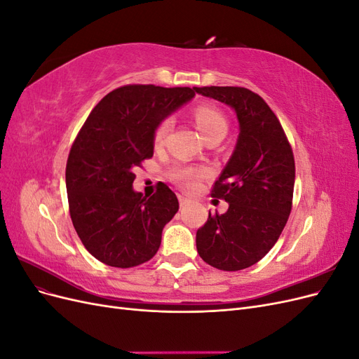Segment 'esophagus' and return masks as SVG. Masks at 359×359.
<instances>
[{"label":"esophagus","mask_w":359,"mask_h":359,"mask_svg":"<svg viewBox=\"0 0 359 359\" xmlns=\"http://www.w3.org/2000/svg\"><path fill=\"white\" fill-rule=\"evenodd\" d=\"M178 199H180V205H181V206H186V205H189V203H190V201H191L190 198L184 196V194H180Z\"/></svg>","instance_id":"34e87169"}]
</instances>
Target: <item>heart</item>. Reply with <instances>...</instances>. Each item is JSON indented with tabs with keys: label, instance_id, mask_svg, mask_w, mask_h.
<instances>
[{
	"label": "heart",
	"instance_id": "b5f03b06",
	"mask_svg": "<svg viewBox=\"0 0 359 359\" xmlns=\"http://www.w3.org/2000/svg\"><path fill=\"white\" fill-rule=\"evenodd\" d=\"M194 123H196L198 128L201 130V133L203 135L205 140H210L214 137H224L227 133V121L224 115L215 109L212 106L208 104H202L198 106L193 112ZM170 123L169 119H165L161 121L156 132H154V144L156 147H160L169 133ZM203 177V170H196V169H186L181 168L173 172V178H175L184 189H193L196 187L198 181Z\"/></svg>",
	"mask_w": 359,
	"mask_h": 359
}]
</instances>
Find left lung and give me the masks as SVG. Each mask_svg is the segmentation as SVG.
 <instances>
[{"label":"left lung","instance_id":"obj_1","mask_svg":"<svg viewBox=\"0 0 359 359\" xmlns=\"http://www.w3.org/2000/svg\"><path fill=\"white\" fill-rule=\"evenodd\" d=\"M194 91L231 106L240 123L233 154L211 191L229 208L210 212L198 229V253L217 269L240 271L259 262L283 232L292 210L295 160L283 127L262 97L243 86Z\"/></svg>","mask_w":359,"mask_h":359}]
</instances>
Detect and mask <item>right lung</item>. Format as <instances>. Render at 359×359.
I'll use <instances>...</instances> for the list:
<instances>
[{
  "label": "right lung",
  "instance_id": "1",
  "mask_svg": "<svg viewBox=\"0 0 359 359\" xmlns=\"http://www.w3.org/2000/svg\"><path fill=\"white\" fill-rule=\"evenodd\" d=\"M193 97L189 86H119L97 103L74 139L66 168L70 217L100 262L132 268L157 253L180 203L163 182L151 198L135 191L133 170L153 157L157 126Z\"/></svg>",
  "mask_w": 359,
  "mask_h": 359
}]
</instances>
